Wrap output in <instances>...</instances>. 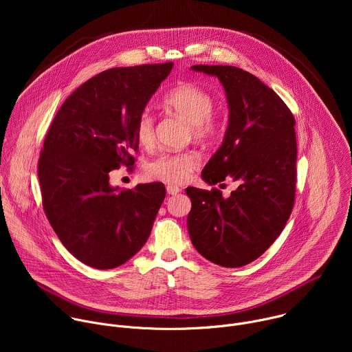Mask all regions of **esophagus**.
Here are the masks:
<instances>
[{"label": "esophagus", "instance_id": "obj_1", "mask_svg": "<svg viewBox=\"0 0 352 352\" xmlns=\"http://www.w3.org/2000/svg\"><path fill=\"white\" fill-rule=\"evenodd\" d=\"M166 189H167V193H168V195H177V193L181 192L179 186H177V185H167Z\"/></svg>", "mask_w": 352, "mask_h": 352}]
</instances>
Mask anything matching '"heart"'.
<instances>
[{"label": "heart", "mask_w": 352, "mask_h": 352, "mask_svg": "<svg viewBox=\"0 0 352 352\" xmlns=\"http://www.w3.org/2000/svg\"><path fill=\"white\" fill-rule=\"evenodd\" d=\"M164 104L177 116L190 124L192 135L205 140L214 135L217 126L213 120V96L195 83H181L164 96ZM135 136L142 147L152 146L155 142V116L143 110L135 122ZM199 159L193 152H164L148 162L146 171L150 177L171 184L185 182L197 167Z\"/></svg>", "instance_id": "b5f03b06"}]
</instances>
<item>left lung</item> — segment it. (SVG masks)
Here are the masks:
<instances>
[{
  "label": "left lung",
  "instance_id": "8db88e82",
  "mask_svg": "<svg viewBox=\"0 0 352 352\" xmlns=\"http://www.w3.org/2000/svg\"><path fill=\"white\" fill-rule=\"evenodd\" d=\"M221 82L230 109L228 128L202 171L210 185L232 178L221 190L186 188L192 208L188 232L197 252L223 267L258 259L289 219L296 184L295 120L280 96L255 75L231 65H193Z\"/></svg>",
  "mask_w": 352,
  "mask_h": 352
}]
</instances>
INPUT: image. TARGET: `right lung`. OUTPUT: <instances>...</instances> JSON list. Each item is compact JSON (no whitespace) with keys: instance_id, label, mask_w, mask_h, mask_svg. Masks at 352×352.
I'll return each mask as SVG.
<instances>
[{"instance_id":"right-lung-1","label":"right lung","mask_w":352,"mask_h":352,"mask_svg":"<svg viewBox=\"0 0 352 352\" xmlns=\"http://www.w3.org/2000/svg\"><path fill=\"white\" fill-rule=\"evenodd\" d=\"M173 63L111 68L80 85L56 114L38 159L43 209L82 263L114 269L146 243L166 196L159 182L113 188L110 171L135 164V122Z\"/></svg>"}]
</instances>
